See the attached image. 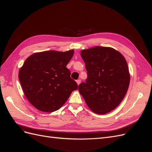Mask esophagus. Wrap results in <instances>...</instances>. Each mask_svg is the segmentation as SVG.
Listing matches in <instances>:
<instances>
[{"label": "esophagus", "mask_w": 152, "mask_h": 152, "mask_svg": "<svg viewBox=\"0 0 152 152\" xmlns=\"http://www.w3.org/2000/svg\"><path fill=\"white\" fill-rule=\"evenodd\" d=\"M76 83H77V85H79L80 84V83H81V80H76Z\"/></svg>", "instance_id": "34e87169"}]
</instances>
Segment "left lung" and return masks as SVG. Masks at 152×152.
Listing matches in <instances>:
<instances>
[{
    "instance_id": "obj_1",
    "label": "left lung",
    "mask_w": 152,
    "mask_h": 152,
    "mask_svg": "<svg viewBox=\"0 0 152 152\" xmlns=\"http://www.w3.org/2000/svg\"><path fill=\"white\" fill-rule=\"evenodd\" d=\"M87 78L78 86L90 109L106 114L118 106L130 83L128 66L124 56L113 48L96 46L81 51Z\"/></svg>"
}]
</instances>
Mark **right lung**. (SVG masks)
Masks as SVG:
<instances>
[{"label":"right lung","mask_w":152,"mask_h":152,"mask_svg":"<svg viewBox=\"0 0 152 152\" xmlns=\"http://www.w3.org/2000/svg\"><path fill=\"white\" fill-rule=\"evenodd\" d=\"M73 54V50H51L36 53L26 59L19 71V80L26 97L38 110H59L72 91L77 89L66 67Z\"/></svg>","instance_id":"add662e5"}]
</instances>
